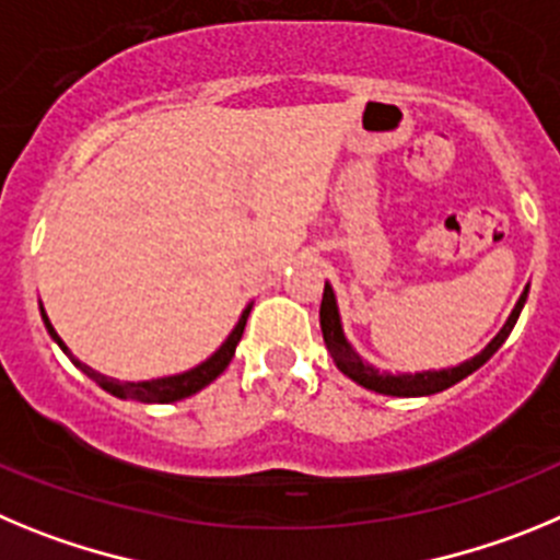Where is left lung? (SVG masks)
Returning <instances> with one entry per match:
<instances>
[{
    "label": "left lung",
    "mask_w": 560,
    "mask_h": 560,
    "mask_svg": "<svg viewBox=\"0 0 560 560\" xmlns=\"http://www.w3.org/2000/svg\"><path fill=\"white\" fill-rule=\"evenodd\" d=\"M527 292H530V284H527L525 292L518 295L516 306H513V312L508 315L505 326L497 331V337L488 342L480 354H475L471 360L460 362V365L455 368H441V371L390 374V371H380L376 365L362 360V357L354 351V346L349 342V337H346V331H342L340 310H337L335 290H331L329 281H326L324 301H320V331H324L326 349H329L335 365L340 368L342 374L349 376L351 382H357V385L368 387V390H374V393H382V396H432V393H441L446 390V387L457 385V382L466 380L468 374H475L477 368L486 365V362L497 354V349L508 340V335H511L513 326H516L518 312H522V306H525L527 301Z\"/></svg>",
    "instance_id": "8db88e82"
}]
</instances>
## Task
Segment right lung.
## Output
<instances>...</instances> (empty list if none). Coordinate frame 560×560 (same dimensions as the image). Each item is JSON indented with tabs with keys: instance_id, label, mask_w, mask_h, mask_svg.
<instances>
[{
	"instance_id": "add662e5",
	"label": "right lung",
	"mask_w": 560,
	"mask_h": 560,
	"mask_svg": "<svg viewBox=\"0 0 560 560\" xmlns=\"http://www.w3.org/2000/svg\"><path fill=\"white\" fill-rule=\"evenodd\" d=\"M250 306L254 304L245 306L243 315H240V320H236V326L231 329V335L225 337L223 346H220V349L214 351L209 360H203L200 365L189 368V371H184V374L159 376V380H144V382L110 380V376L100 374V371L89 368L85 362L74 360L72 351L67 349V342L60 340L58 331H55L52 324H49V317H47V312H44V306H42V317H44V326H47L49 337L58 342L60 351H63V354H67L69 360H72L74 365H78L80 371L89 376V380H94L100 387H103V390H108L110 396H117V399H130V401H144V405H170V401H180V399H186V396H192V393L203 390L209 382L218 380L225 368H229L231 357H234V351H236V342H240V337H243V331H245V320H248V315H250Z\"/></svg>"
}]
</instances>
